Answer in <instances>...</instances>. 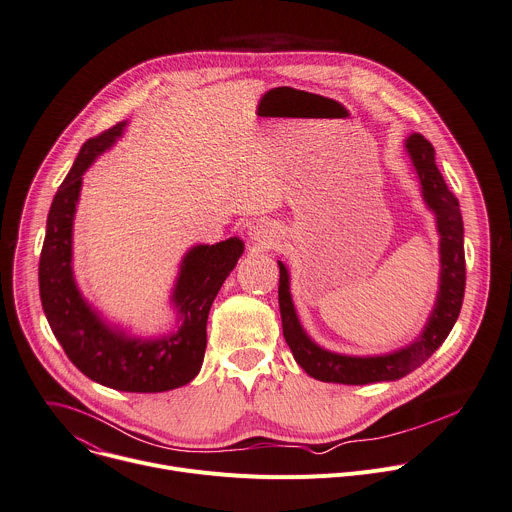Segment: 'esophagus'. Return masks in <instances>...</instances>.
I'll return each instance as SVG.
<instances>
[{"mask_svg": "<svg viewBox=\"0 0 512 512\" xmlns=\"http://www.w3.org/2000/svg\"><path fill=\"white\" fill-rule=\"evenodd\" d=\"M249 235H251V239L257 241V243L269 245V243H273V239H275V228H273L269 222L259 220V222H255V224L249 228Z\"/></svg>", "mask_w": 512, "mask_h": 512, "instance_id": "obj_1", "label": "esophagus"}]
</instances>
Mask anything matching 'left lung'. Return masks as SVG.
Returning <instances> with one entry per match:
<instances>
[{
  "mask_svg": "<svg viewBox=\"0 0 512 512\" xmlns=\"http://www.w3.org/2000/svg\"><path fill=\"white\" fill-rule=\"evenodd\" d=\"M406 149L423 185V196L437 214L441 235V290L437 306L423 335L410 347L384 357H345L316 347L302 331L294 304L290 298L288 269L280 263V312L286 343L296 361L308 376L320 382H337L363 386L374 382H388L404 378L418 365H423L447 339L459 316L466 292V253H463V220L455 194L447 188L441 171L435 165V149L421 132H412L406 138Z\"/></svg>",
  "mask_w": 512,
  "mask_h": 512,
  "instance_id": "obj_1",
  "label": "left lung"
}]
</instances>
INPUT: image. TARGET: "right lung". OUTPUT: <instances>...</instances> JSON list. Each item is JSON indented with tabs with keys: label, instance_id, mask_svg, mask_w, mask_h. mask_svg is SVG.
Masks as SVG:
<instances>
[{
	"label": "right lung",
	"instance_id": "obj_1",
	"mask_svg": "<svg viewBox=\"0 0 512 512\" xmlns=\"http://www.w3.org/2000/svg\"><path fill=\"white\" fill-rule=\"evenodd\" d=\"M124 122L83 143L71 171L53 198L38 263L40 302L71 363L102 386L120 392H165L192 382L206 353L210 306L226 275L235 269L243 243L235 237L212 247H194L183 259L173 300L181 314L175 335L130 341L112 333L81 300L71 271V230L81 175L122 134Z\"/></svg>",
	"mask_w": 512,
	"mask_h": 512
}]
</instances>
